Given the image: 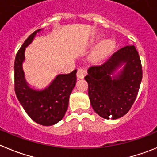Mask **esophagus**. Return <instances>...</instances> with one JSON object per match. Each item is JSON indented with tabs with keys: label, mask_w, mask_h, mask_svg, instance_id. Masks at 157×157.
I'll return each instance as SVG.
<instances>
[{
	"label": "esophagus",
	"mask_w": 157,
	"mask_h": 157,
	"mask_svg": "<svg viewBox=\"0 0 157 157\" xmlns=\"http://www.w3.org/2000/svg\"><path fill=\"white\" fill-rule=\"evenodd\" d=\"M87 74V70L85 68H83V67H80L77 70V78L79 79H82L83 77H85V75Z\"/></svg>",
	"instance_id": "1"
}]
</instances>
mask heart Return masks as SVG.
I'll return each mask as SVG.
<instances>
[{
    "instance_id": "obj_1",
    "label": "heart",
    "mask_w": 157,
    "mask_h": 157,
    "mask_svg": "<svg viewBox=\"0 0 157 157\" xmlns=\"http://www.w3.org/2000/svg\"><path fill=\"white\" fill-rule=\"evenodd\" d=\"M114 46H115V45L111 41H108V42H105V43L101 45L98 50L97 51L96 56L99 57V58L105 56L107 54L109 53L110 52H112V49H114Z\"/></svg>"
}]
</instances>
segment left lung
Here are the masks:
<instances>
[{
  "label": "left lung",
  "instance_id": "8db88e82",
  "mask_svg": "<svg viewBox=\"0 0 157 157\" xmlns=\"http://www.w3.org/2000/svg\"><path fill=\"white\" fill-rule=\"evenodd\" d=\"M124 63L123 70L112 77ZM87 73L84 79L88 83L89 98L94 112L107 119L124 116L136 101L143 78L141 60L134 45L121 48L101 65L89 67Z\"/></svg>",
  "mask_w": 157,
  "mask_h": 157
}]
</instances>
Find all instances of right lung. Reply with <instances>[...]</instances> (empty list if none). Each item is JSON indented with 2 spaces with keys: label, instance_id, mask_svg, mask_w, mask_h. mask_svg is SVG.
<instances>
[{
  "label": "right lung",
  "instance_id": "right-lung-1",
  "mask_svg": "<svg viewBox=\"0 0 157 157\" xmlns=\"http://www.w3.org/2000/svg\"><path fill=\"white\" fill-rule=\"evenodd\" d=\"M39 31L40 29L35 31L27 38L16 54L14 91L29 116L39 125L49 126L60 121L67 112L69 98L76 84L77 70L68 74H59L43 90H33L28 86L21 66L25 59V49Z\"/></svg>",
  "mask_w": 157,
  "mask_h": 157
}]
</instances>
